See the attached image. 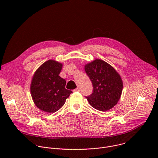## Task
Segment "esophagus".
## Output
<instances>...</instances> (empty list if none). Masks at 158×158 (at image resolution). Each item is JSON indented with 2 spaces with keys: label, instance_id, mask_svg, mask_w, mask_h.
<instances>
[{
  "label": "esophagus",
  "instance_id": "obj_1",
  "mask_svg": "<svg viewBox=\"0 0 158 158\" xmlns=\"http://www.w3.org/2000/svg\"><path fill=\"white\" fill-rule=\"evenodd\" d=\"M74 92H79L80 91V89H79V87H77L76 89H74V91H73Z\"/></svg>",
  "mask_w": 158,
  "mask_h": 158
}]
</instances>
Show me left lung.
<instances>
[{"instance_id": "1", "label": "left lung", "mask_w": 158, "mask_h": 158, "mask_svg": "<svg viewBox=\"0 0 158 158\" xmlns=\"http://www.w3.org/2000/svg\"><path fill=\"white\" fill-rule=\"evenodd\" d=\"M84 69L93 86V93L85 96L89 104L101 111L113 107L123 91V84L119 74L114 67L101 59L85 64Z\"/></svg>"}]
</instances>
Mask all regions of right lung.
I'll return each instance as SVG.
<instances>
[{"label": "right lung", "mask_w": 158, "mask_h": 158, "mask_svg": "<svg viewBox=\"0 0 158 158\" xmlns=\"http://www.w3.org/2000/svg\"><path fill=\"white\" fill-rule=\"evenodd\" d=\"M62 67L61 63L49 60L39 67L32 79L31 93L34 102L48 113L60 109L73 93L65 89V80L59 76Z\"/></svg>", "instance_id": "right-lung-1"}]
</instances>
